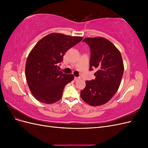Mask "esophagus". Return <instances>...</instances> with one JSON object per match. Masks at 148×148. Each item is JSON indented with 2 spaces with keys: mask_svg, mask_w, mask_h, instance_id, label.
I'll list each match as a JSON object with an SVG mask.
<instances>
[{
  "mask_svg": "<svg viewBox=\"0 0 148 148\" xmlns=\"http://www.w3.org/2000/svg\"><path fill=\"white\" fill-rule=\"evenodd\" d=\"M80 78H81V77H75V81H78V80H79Z\"/></svg>",
  "mask_w": 148,
  "mask_h": 148,
  "instance_id": "obj_1",
  "label": "esophagus"
}]
</instances>
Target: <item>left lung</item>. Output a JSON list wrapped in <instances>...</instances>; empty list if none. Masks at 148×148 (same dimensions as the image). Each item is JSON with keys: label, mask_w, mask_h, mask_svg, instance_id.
<instances>
[{"label": "left lung", "mask_w": 148, "mask_h": 148, "mask_svg": "<svg viewBox=\"0 0 148 148\" xmlns=\"http://www.w3.org/2000/svg\"><path fill=\"white\" fill-rule=\"evenodd\" d=\"M90 48L89 70L96 69V78L86 82L80 96L87 104L98 106L109 101L117 92L122 78L124 66L121 53L109 40L86 38L83 40Z\"/></svg>", "instance_id": "1"}]
</instances>
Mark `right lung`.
<instances>
[{"mask_svg": "<svg viewBox=\"0 0 148 148\" xmlns=\"http://www.w3.org/2000/svg\"><path fill=\"white\" fill-rule=\"evenodd\" d=\"M82 37L51 33L36 44L26 60L25 75L31 92L38 101L53 104L59 101L73 75L63 73L58 64L65 53L79 42Z\"/></svg>", "mask_w": 148, "mask_h": 148, "instance_id": "add662e5", "label": "right lung"}]
</instances>
